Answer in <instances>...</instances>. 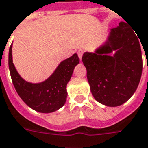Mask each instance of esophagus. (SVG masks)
<instances>
[{
    "mask_svg": "<svg viewBox=\"0 0 148 148\" xmlns=\"http://www.w3.org/2000/svg\"><path fill=\"white\" fill-rule=\"evenodd\" d=\"M83 53H84V51H83L82 49H79V50H77V55H78V57H79L80 60H82V57Z\"/></svg>",
    "mask_w": 148,
    "mask_h": 148,
    "instance_id": "esophagus-1",
    "label": "esophagus"
}]
</instances>
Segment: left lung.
<instances>
[{
  "label": "left lung",
  "instance_id": "1",
  "mask_svg": "<svg viewBox=\"0 0 148 148\" xmlns=\"http://www.w3.org/2000/svg\"><path fill=\"white\" fill-rule=\"evenodd\" d=\"M121 21L111 29L106 42L95 53H84L82 62L94 98L108 106L123 104L135 93L143 71L138 35ZM116 50L110 56V53Z\"/></svg>",
  "mask_w": 148,
  "mask_h": 148
}]
</instances>
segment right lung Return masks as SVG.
<instances>
[{
	"label": "right lung",
	"mask_w": 148,
	"mask_h": 148,
	"mask_svg": "<svg viewBox=\"0 0 148 148\" xmlns=\"http://www.w3.org/2000/svg\"><path fill=\"white\" fill-rule=\"evenodd\" d=\"M78 63L79 58L74 53L62 61L48 79L41 83H30L17 73L13 63L12 45L9 47V71L16 91L26 105L41 113L53 112L63 106L67 98L66 85Z\"/></svg>",
	"instance_id": "1"
}]
</instances>
